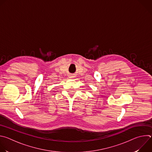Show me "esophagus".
Here are the masks:
<instances>
[{"instance_id":"esophagus-1","label":"esophagus","mask_w":152,"mask_h":152,"mask_svg":"<svg viewBox=\"0 0 152 152\" xmlns=\"http://www.w3.org/2000/svg\"><path fill=\"white\" fill-rule=\"evenodd\" d=\"M72 77H73V76H70V78H72Z\"/></svg>"}]
</instances>
